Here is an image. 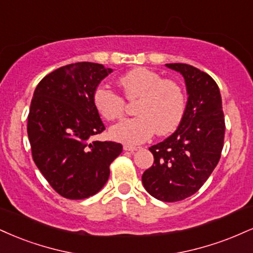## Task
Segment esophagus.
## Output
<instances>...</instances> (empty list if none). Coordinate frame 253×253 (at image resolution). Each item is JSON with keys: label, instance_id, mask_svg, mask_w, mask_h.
I'll return each instance as SVG.
<instances>
[{"label": "esophagus", "instance_id": "34e87169", "mask_svg": "<svg viewBox=\"0 0 253 253\" xmlns=\"http://www.w3.org/2000/svg\"><path fill=\"white\" fill-rule=\"evenodd\" d=\"M140 147H135V146H129V145H125L124 146V150L125 151H129V152H134L138 151Z\"/></svg>", "mask_w": 253, "mask_h": 253}]
</instances>
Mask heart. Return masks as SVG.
I'll return each instance as SVG.
<instances>
[{"instance_id": "1", "label": "heart", "mask_w": 253, "mask_h": 253, "mask_svg": "<svg viewBox=\"0 0 253 253\" xmlns=\"http://www.w3.org/2000/svg\"><path fill=\"white\" fill-rule=\"evenodd\" d=\"M119 84L127 99L139 100L135 105L138 115L111 127L109 134L114 140L138 145L154 132L165 135L180 124L186 100L182 88L175 81L163 79L151 69L135 68L120 78ZM93 102L100 115L107 120L119 119L125 112L124 97L106 86L94 90Z\"/></svg>"}]
</instances>
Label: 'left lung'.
<instances>
[{"label":"left lung","instance_id":"obj_1","mask_svg":"<svg viewBox=\"0 0 253 253\" xmlns=\"http://www.w3.org/2000/svg\"><path fill=\"white\" fill-rule=\"evenodd\" d=\"M166 67L185 79L186 108L175 132L150 147L154 163L141 179L152 197L174 203L196 193L213 172L224 146L225 120L213 79L186 63Z\"/></svg>","mask_w":253,"mask_h":253}]
</instances>
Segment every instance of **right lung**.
Masks as SVG:
<instances>
[{"label": "right lung", "mask_w": 253, "mask_h": 253, "mask_svg": "<svg viewBox=\"0 0 253 253\" xmlns=\"http://www.w3.org/2000/svg\"><path fill=\"white\" fill-rule=\"evenodd\" d=\"M112 72L100 63H72L45 75L35 88L27 125L33 159L67 199L99 192L123 152L118 142L90 141L105 129L93 93Z\"/></svg>", "instance_id": "obj_1"}]
</instances>
